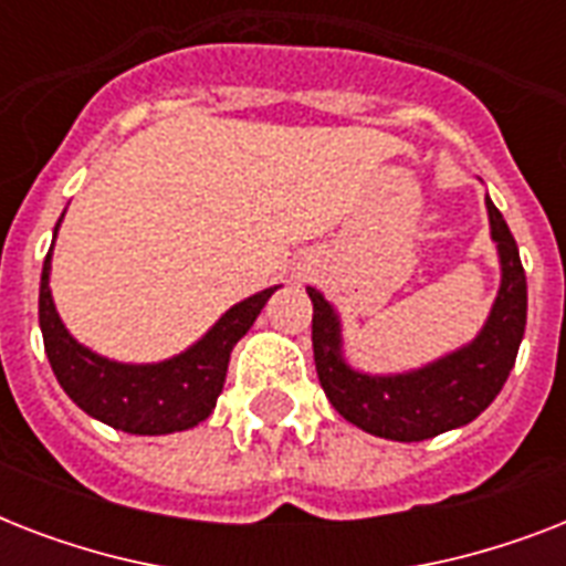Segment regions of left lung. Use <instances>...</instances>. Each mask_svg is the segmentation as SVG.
I'll return each instance as SVG.
<instances>
[{
  "label": "left lung",
  "mask_w": 566,
  "mask_h": 566,
  "mask_svg": "<svg viewBox=\"0 0 566 566\" xmlns=\"http://www.w3.org/2000/svg\"><path fill=\"white\" fill-rule=\"evenodd\" d=\"M491 240L500 255V291L470 344L399 373H367L346 361L344 323L332 302L305 287L314 302V364L328 402L346 422L376 438L413 443L473 422L500 396L526 332V273L509 222L484 196Z\"/></svg>",
  "instance_id": "left-lung-1"
}]
</instances>
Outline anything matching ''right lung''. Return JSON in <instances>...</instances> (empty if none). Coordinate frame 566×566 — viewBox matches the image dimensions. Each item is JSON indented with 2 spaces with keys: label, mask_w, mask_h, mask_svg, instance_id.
Listing matches in <instances>:
<instances>
[{
  "label": "right lung",
  "mask_w": 566,
  "mask_h": 566,
  "mask_svg": "<svg viewBox=\"0 0 566 566\" xmlns=\"http://www.w3.org/2000/svg\"><path fill=\"white\" fill-rule=\"evenodd\" d=\"M64 220V213H61ZM61 220L55 226L61 229ZM40 273V332L46 358L52 364L57 385L93 420L128 434H172L208 420L217 408V396L226 385L231 349L247 335L258 319L266 300L282 284L247 296L231 305L196 344L185 353L153 364H126L93 353L91 346L78 344L64 319L57 314L49 275H52V249Z\"/></svg>",
  "instance_id": "add662e5"
}]
</instances>
